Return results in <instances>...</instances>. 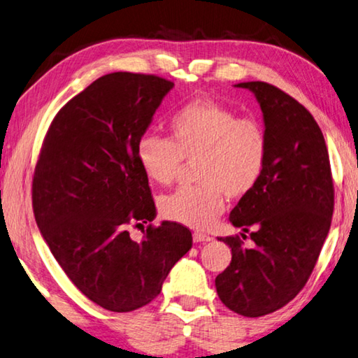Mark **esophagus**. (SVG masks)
<instances>
[{"label":"esophagus","mask_w":358,"mask_h":358,"mask_svg":"<svg viewBox=\"0 0 358 358\" xmlns=\"http://www.w3.org/2000/svg\"><path fill=\"white\" fill-rule=\"evenodd\" d=\"M194 241L195 243H206V241H211V236L203 232H194Z\"/></svg>","instance_id":"esophagus-1"}]
</instances>
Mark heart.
Returning a JSON list of instances; mask_svg holds the SVG:
<instances>
[{"label": "heart", "mask_w": 358, "mask_h": 358, "mask_svg": "<svg viewBox=\"0 0 358 358\" xmlns=\"http://www.w3.org/2000/svg\"><path fill=\"white\" fill-rule=\"evenodd\" d=\"M171 139L144 134L136 155L152 182L169 185L182 168L194 163L196 185L184 187L160 200V211L169 221L205 229L224 211L225 195L238 200L250 195L264 174L268 141L264 126L240 118L234 110L196 99L169 120Z\"/></svg>", "instance_id": "b5f03b06"}]
</instances>
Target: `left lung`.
Segmentation results:
<instances>
[{
  "label": "left lung",
  "mask_w": 358,
  "mask_h": 358,
  "mask_svg": "<svg viewBox=\"0 0 358 358\" xmlns=\"http://www.w3.org/2000/svg\"><path fill=\"white\" fill-rule=\"evenodd\" d=\"M259 102L268 141L264 174L230 211L240 236L219 241L232 261L216 277L217 296L243 317L282 309L304 288L325 243L334 208V187L325 139L309 110L264 81L238 83Z\"/></svg>",
  "instance_id": "obj_1"
}]
</instances>
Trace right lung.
<instances>
[{
	"label": "right lung",
	"instance_id": "1",
	"mask_svg": "<svg viewBox=\"0 0 358 358\" xmlns=\"http://www.w3.org/2000/svg\"><path fill=\"white\" fill-rule=\"evenodd\" d=\"M174 83L155 75H103L59 110L33 174L35 221L59 266L87 299L131 312L160 294L192 232L157 216L136 147Z\"/></svg>",
	"mask_w": 358,
	"mask_h": 358
}]
</instances>
